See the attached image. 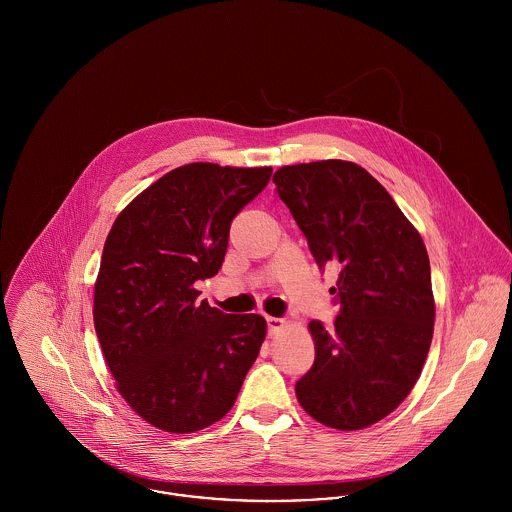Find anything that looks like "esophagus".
Wrapping results in <instances>:
<instances>
[{"instance_id": "1", "label": "esophagus", "mask_w": 512, "mask_h": 512, "mask_svg": "<svg viewBox=\"0 0 512 512\" xmlns=\"http://www.w3.org/2000/svg\"><path fill=\"white\" fill-rule=\"evenodd\" d=\"M266 323H268V333L270 335H276L278 331H282L286 327V321L280 319V317H266Z\"/></svg>"}]
</instances>
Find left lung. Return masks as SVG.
Masks as SVG:
<instances>
[{"label":"left lung","mask_w":512,"mask_h":512,"mask_svg":"<svg viewBox=\"0 0 512 512\" xmlns=\"http://www.w3.org/2000/svg\"><path fill=\"white\" fill-rule=\"evenodd\" d=\"M323 272L335 264L339 313L331 329L309 323L313 366L295 382L301 408L335 430H361L414 388L434 335L430 258L418 230L361 165L341 159L276 171Z\"/></svg>","instance_id":"8db88e82"}]
</instances>
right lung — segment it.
<instances>
[{
  "label": "right lung",
  "mask_w": 512,
  "mask_h": 512,
  "mask_svg": "<svg viewBox=\"0 0 512 512\" xmlns=\"http://www.w3.org/2000/svg\"><path fill=\"white\" fill-rule=\"evenodd\" d=\"M272 167L189 163L165 173L114 222L94 286V327L124 400L151 426L191 434L232 408L266 337L262 315L197 301L219 274L230 222Z\"/></svg>",
  "instance_id": "obj_1"
}]
</instances>
